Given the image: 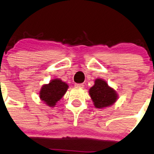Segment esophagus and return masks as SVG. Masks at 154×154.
<instances>
[{
  "label": "esophagus",
  "mask_w": 154,
  "mask_h": 154,
  "mask_svg": "<svg viewBox=\"0 0 154 154\" xmlns=\"http://www.w3.org/2000/svg\"><path fill=\"white\" fill-rule=\"evenodd\" d=\"M75 87L77 88H83L84 87V84H75Z\"/></svg>",
  "instance_id": "1"
}]
</instances>
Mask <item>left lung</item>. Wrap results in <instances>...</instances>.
<instances>
[{"label": "left lung", "instance_id": "left-lung-1", "mask_svg": "<svg viewBox=\"0 0 154 154\" xmlns=\"http://www.w3.org/2000/svg\"><path fill=\"white\" fill-rule=\"evenodd\" d=\"M90 97L97 108L107 107L117 100L118 95L116 90L108 86L107 83L102 79H97L95 84L89 91Z\"/></svg>", "mask_w": 154, "mask_h": 154}]
</instances>
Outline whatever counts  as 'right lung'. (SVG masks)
Instances as JSON below:
<instances>
[{
  "label": "right lung",
  "instance_id": "right-lung-1",
  "mask_svg": "<svg viewBox=\"0 0 154 154\" xmlns=\"http://www.w3.org/2000/svg\"><path fill=\"white\" fill-rule=\"evenodd\" d=\"M68 85L60 79H54L48 84L42 87L39 93V97L48 106H54L56 103L59 101L65 94Z\"/></svg>",
  "mask_w": 154,
  "mask_h": 154
}]
</instances>
